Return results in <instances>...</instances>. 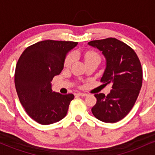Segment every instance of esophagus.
I'll list each match as a JSON object with an SVG mask.
<instances>
[{
	"label": "esophagus",
	"mask_w": 155,
	"mask_h": 155,
	"mask_svg": "<svg viewBox=\"0 0 155 155\" xmlns=\"http://www.w3.org/2000/svg\"><path fill=\"white\" fill-rule=\"evenodd\" d=\"M77 95L81 96V97H85V96H87V94L82 93V92H79V93H77Z\"/></svg>",
	"instance_id": "1"
}]
</instances>
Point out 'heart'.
Instances as JSON below:
<instances>
[{
    "label": "heart",
    "instance_id": "b5f03b06",
    "mask_svg": "<svg viewBox=\"0 0 155 155\" xmlns=\"http://www.w3.org/2000/svg\"><path fill=\"white\" fill-rule=\"evenodd\" d=\"M84 60L85 62L87 61V60H92V59H99L100 60V57H99L98 54L97 52L94 51H87L84 53ZM74 61V55L72 54H69L67 55L66 58L65 60V66L68 67L70 66L71 64L72 63V62Z\"/></svg>",
    "mask_w": 155,
    "mask_h": 155
}]
</instances>
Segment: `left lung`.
Listing matches in <instances>:
<instances>
[{
    "instance_id": "1",
    "label": "left lung",
    "mask_w": 155,
    "mask_h": 155,
    "mask_svg": "<svg viewBox=\"0 0 155 155\" xmlns=\"http://www.w3.org/2000/svg\"><path fill=\"white\" fill-rule=\"evenodd\" d=\"M102 51L106 67L101 81L111 84L109 94H95L96 104L92 112L97 120L117 122L130 111L142 86L143 72L140 60L131 47L114 38L88 42Z\"/></svg>"
}]
</instances>
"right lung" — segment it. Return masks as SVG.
I'll return each mask as SVG.
<instances>
[{"label": "right lung", "instance_id": "right-lung-1", "mask_svg": "<svg viewBox=\"0 0 155 155\" xmlns=\"http://www.w3.org/2000/svg\"><path fill=\"white\" fill-rule=\"evenodd\" d=\"M77 44L42 41L26 48L19 57L15 74L16 90L27 114L39 124H53L66 116L74 95L53 92L51 82L63 70L67 53Z\"/></svg>", "mask_w": 155, "mask_h": 155}]
</instances>
